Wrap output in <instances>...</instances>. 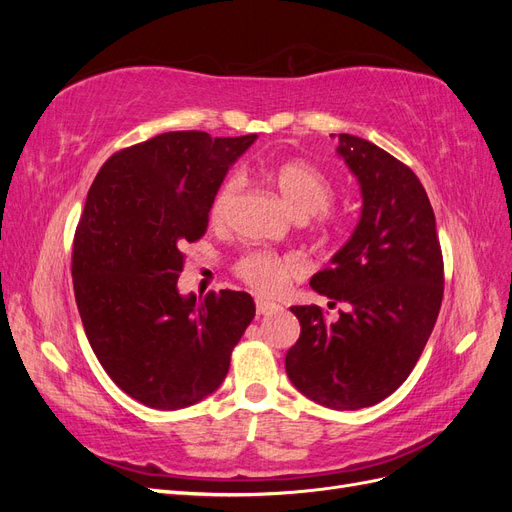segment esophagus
I'll return each instance as SVG.
<instances>
[{
    "mask_svg": "<svg viewBox=\"0 0 512 512\" xmlns=\"http://www.w3.org/2000/svg\"><path fill=\"white\" fill-rule=\"evenodd\" d=\"M277 309H282L277 303L273 301H265V299H256V312L258 316H267V314H273L277 312Z\"/></svg>",
    "mask_w": 512,
    "mask_h": 512,
    "instance_id": "esophagus-1",
    "label": "esophagus"
}]
</instances>
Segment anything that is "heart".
Here are the masks:
<instances>
[{"instance_id": "b5f03b06", "label": "heart", "mask_w": 512, "mask_h": 512, "mask_svg": "<svg viewBox=\"0 0 512 512\" xmlns=\"http://www.w3.org/2000/svg\"><path fill=\"white\" fill-rule=\"evenodd\" d=\"M262 173L280 192L284 203L297 218H312L329 207L333 198V185L318 166L307 160H280L262 168ZM241 190V179L230 175L222 181L211 200L209 218L213 224H224L232 203ZM237 273L245 284L258 292L280 294L294 277L303 273V262L294 254H275L269 250L247 252L237 262Z\"/></svg>"}]
</instances>
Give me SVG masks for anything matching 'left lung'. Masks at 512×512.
Wrapping results in <instances>:
<instances>
[{
    "instance_id": "8db88e82",
    "label": "left lung",
    "mask_w": 512,
    "mask_h": 512,
    "mask_svg": "<svg viewBox=\"0 0 512 512\" xmlns=\"http://www.w3.org/2000/svg\"><path fill=\"white\" fill-rule=\"evenodd\" d=\"M337 138V156L356 177L363 205L350 239L309 286L350 309L327 322L318 305L290 307L301 335L286 354V374L324 408L359 410L410 376L438 320L444 265L418 177L365 138Z\"/></svg>"
}]
</instances>
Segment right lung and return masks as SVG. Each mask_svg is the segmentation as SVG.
I'll list each match as a JSON object with an SVG mask.
<instances>
[{"instance_id": "add662e5", "label": "right lung", "mask_w": 512, "mask_h": 512, "mask_svg": "<svg viewBox=\"0 0 512 512\" xmlns=\"http://www.w3.org/2000/svg\"><path fill=\"white\" fill-rule=\"evenodd\" d=\"M256 134L166 132L108 158L74 235V297L100 365L156 410L188 408L224 382L256 314L247 292L177 288L183 245L209 224L211 200Z\"/></svg>"}]
</instances>
